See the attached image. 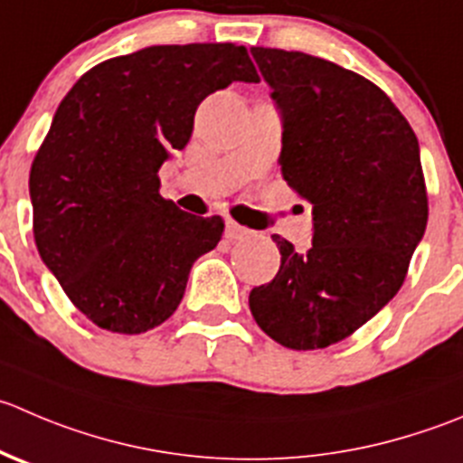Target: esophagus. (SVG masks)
<instances>
[{
    "mask_svg": "<svg viewBox=\"0 0 463 463\" xmlns=\"http://www.w3.org/2000/svg\"><path fill=\"white\" fill-rule=\"evenodd\" d=\"M246 235H250L249 228L240 226V223L232 222L231 217H226V237L228 240H241V237H246Z\"/></svg>",
    "mask_w": 463,
    "mask_h": 463,
    "instance_id": "34e87169",
    "label": "esophagus"
}]
</instances>
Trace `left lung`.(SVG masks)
<instances>
[{"label": "left lung", "mask_w": 463, "mask_h": 463, "mask_svg": "<svg viewBox=\"0 0 463 463\" xmlns=\"http://www.w3.org/2000/svg\"><path fill=\"white\" fill-rule=\"evenodd\" d=\"M250 53L282 118V178L312 203V244L296 250L273 235L280 269L250 289V312L287 348H326L405 280L428 226L419 140L364 76L300 52Z\"/></svg>", "instance_id": "1"}]
</instances>
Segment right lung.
Wrapping results in <instances>:
<instances>
[{
  "label": "right lung",
  "instance_id": "add662e5",
  "mask_svg": "<svg viewBox=\"0 0 463 463\" xmlns=\"http://www.w3.org/2000/svg\"><path fill=\"white\" fill-rule=\"evenodd\" d=\"M232 80H260L244 47L158 44L99 62L58 106L31 165L35 246L103 330L167 321L192 264L222 240V217L160 196L158 169L190 142L199 103Z\"/></svg>",
  "mask_w": 463,
  "mask_h": 463
}]
</instances>
